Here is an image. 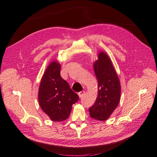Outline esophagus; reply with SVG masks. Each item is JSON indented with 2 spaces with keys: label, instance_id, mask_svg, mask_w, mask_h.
I'll use <instances>...</instances> for the list:
<instances>
[{
  "label": "esophagus",
  "instance_id": "1",
  "mask_svg": "<svg viewBox=\"0 0 157 157\" xmlns=\"http://www.w3.org/2000/svg\"><path fill=\"white\" fill-rule=\"evenodd\" d=\"M85 91L84 90H83V91H81V92H79V93H78V96H79V98H82L83 96H84V94H85Z\"/></svg>",
  "mask_w": 157,
  "mask_h": 157
}]
</instances>
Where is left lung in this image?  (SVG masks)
Returning a JSON list of instances; mask_svg holds the SVG:
<instances>
[{"instance_id": "left-lung-1", "label": "left lung", "mask_w": 157, "mask_h": 157, "mask_svg": "<svg viewBox=\"0 0 157 157\" xmlns=\"http://www.w3.org/2000/svg\"><path fill=\"white\" fill-rule=\"evenodd\" d=\"M93 64L98 80V96L89 110L90 117L98 121H105L117 107L121 97V83L108 55L100 52Z\"/></svg>"}]
</instances>
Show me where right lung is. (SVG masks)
<instances>
[{
	"label": "right lung",
	"instance_id": "add662e5",
	"mask_svg": "<svg viewBox=\"0 0 157 157\" xmlns=\"http://www.w3.org/2000/svg\"><path fill=\"white\" fill-rule=\"evenodd\" d=\"M60 64L56 60L45 70L38 90V102L43 112L56 122L67 119L72 105L79 100L78 95L70 89L60 74Z\"/></svg>",
	"mask_w": 157,
	"mask_h": 157
}]
</instances>
